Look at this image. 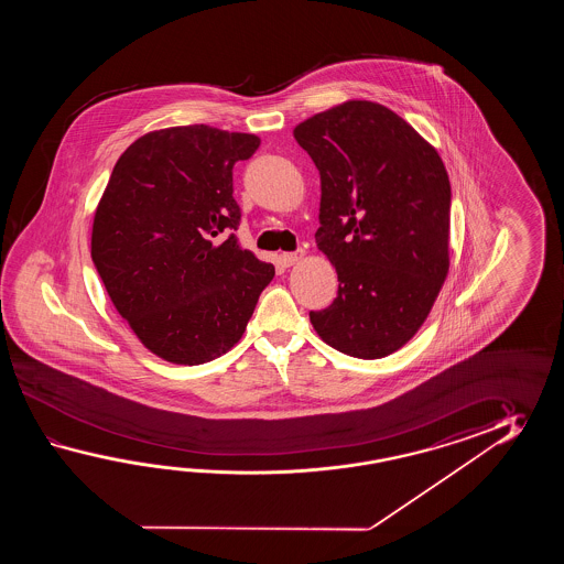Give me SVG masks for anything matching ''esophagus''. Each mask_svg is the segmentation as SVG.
Returning <instances> with one entry per match:
<instances>
[{"instance_id":"obj_1","label":"esophagus","mask_w":564,"mask_h":564,"mask_svg":"<svg viewBox=\"0 0 564 564\" xmlns=\"http://www.w3.org/2000/svg\"><path fill=\"white\" fill-rule=\"evenodd\" d=\"M302 256H304V252H302V250H300V252L282 253V264L294 265L296 264V262H300V260H302Z\"/></svg>"}]
</instances>
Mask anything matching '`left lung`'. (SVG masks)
Segmentation results:
<instances>
[{
	"instance_id": "8db88e82",
	"label": "left lung",
	"mask_w": 564,
	"mask_h": 564,
	"mask_svg": "<svg viewBox=\"0 0 564 564\" xmlns=\"http://www.w3.org/2000/svg\"><path fill=\"white\" fill-rule=\"evenodd\" d=\"M294 139L321 173L318 250L338 296L311 312L326 345L383 359L420 330L449 272L452 187L444 161L408 120L347 100L300 122Z\"/></svg>"
}]
</instances>
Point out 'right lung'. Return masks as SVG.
I'll use <instances>...</instances> for the list:
<instances>
[{
    "instance_id": "right-lung-1",
    "label": "right lung",
    "mask_w": 564,
    "mask_h": 564,
    "mask_svg": "<svg viewBox=\"0 0 564 564\" xmlns=\"http://www.w3.org/2000/svg\"><path fill=\"white\" fill-rule=\"evenodd\" d=\"M260 137L169 127L119 156L96 205L90 256L110 302L159 359L204 365L240 343L274 265L236 238L234 167Z\"/></svg>"
}]
</instances>
